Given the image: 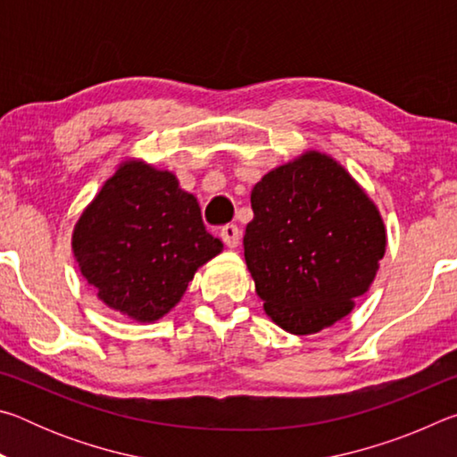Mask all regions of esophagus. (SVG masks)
Returning a JSON list of instances; mask_svg holds the SVG:
<instances>
[{"instance_id": "34e87169", "label": "esophagus", "mask_w": 457, "mask_h": 457, "mask_svg": "<svg viewBox=\"0 0 457 457\" xmlns=\"http://www.w3.org/2000/svg\"><path fill=\"white\" fill-rule=\"evenodd\" d=\"M239 237H242V234H239V229H237V226H234V223H231V226L221 228V239L226 242L228 247H237Z\"/></svg>"}]
</instances>
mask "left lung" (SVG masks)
Segmentation results:
<instances>
[{
  "mask_svg": "<svg viewBox=\"0 0 457 457\" xmlns=\"http://www.w3.org/2000/svg\"><path fill=\"white\" fill-rule=\"evenodd\" d=\"M244 258L264 311L290 335L343 320L385 256L381 213L346 169L306 151L252 189Z\"/></svg>",
  "mask_w": 457,
  "mask_h": 457,
  "instance_id": "8db88e82",
  "label": "left lung"
}]
</instances>
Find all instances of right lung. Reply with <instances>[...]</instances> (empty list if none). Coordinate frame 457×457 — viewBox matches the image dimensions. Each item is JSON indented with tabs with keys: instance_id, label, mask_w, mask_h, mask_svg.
Segmentation results:
<instances>
[{
	"instance_id": "add662e5",
	"label": "right lung",
	"mask_w": 457,
	"mask_h": 457,
	"mask_svg": "<svg viewBox=\"0 0 457 457\" xmlns=\"http://www.w3.org/2000/svg\"><path fill=\"white\" fill-rule=\"evenodd\" d=\"M221 250L197 199L143 159L122 161L72 231L74 258L96 296L137 322L163 319Z\"/></svg>"
}]
</instances>
